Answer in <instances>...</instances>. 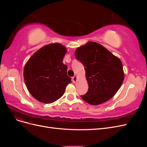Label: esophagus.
Listing matches in <instances>:
<instances>
[{
  "label": "esophagus",
  "instance_id": "1",
  "mask_svg": "<svg viewBox=\"0 0 147 147\" xmlns=\"http://www.w3.org/2000/svg\"><path fill=\"white\" fill-rule=\"evenodd\" d=\"M77 80H78V77L77 76H74L72 78V80L74 83H76L77 82Z\"/></svg>",
  "mask_w": 147,
  "mask_h": 147
}]
</instances>
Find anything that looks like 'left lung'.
<instances>
[{"mask_svg":"<svg viewBox=\"0 0 147 147\" xmlns=\"http://www.w3.org/2000/svg\"><path fill=\"white\" fill-rule=\"evenodd\" d=\"M74 54L84 65L89 87L82 98L88 104L97 105L113 97L124 78L121 60L94 42H88L77 48Z\"/></svg>","mask_w":147,"mask_h":147,"instance_id":"left-lung-1","label":"left lung"}]
</instances>
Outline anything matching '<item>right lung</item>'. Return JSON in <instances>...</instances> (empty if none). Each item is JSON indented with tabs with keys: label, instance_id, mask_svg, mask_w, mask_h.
<instances>
[{
	"label": "right lung",
	"instance_id": "obj_1",
	"mask_svg": "<svg viewBox=\"0 0 147 147\" xmlns=\"http://www.w3.org/2000/svg\"><path fill=\"white\" fill-rule=\"evenodd\" d=\"M67 52L62 44L51 43L40 48L26 63L23 72L26 86L38 101L45 104L55 102L72 82L67 74V66L63 63Z\"/></svg>",
	"mask_w": 147,
	"mask_h": 147
}]
</instances>
